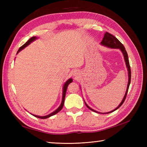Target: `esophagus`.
Here are the masks:
<instances>
[{"mask_svg":"<svg viewBox=\"0 0 147 147\" xmlns=\"http://www.w3.org/2000/svg\"><path fill=\"white\" fill-rule=\"evenodd\" d=\"M79 74V71H78V70H74V72H73V75L74 76H77V75H78Z\"/></svg>","mask_w":147,"mask_h":147,"instance_id":"obj_1","label":"esophagus"}]
</instances>
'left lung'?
I'll return each mask as SVG.
<instances>
[{"label": "left lung", "mask_w": 147, "mask_h": 147, "mask_svg": "<svg viewBox=\"0 0 147 147\" xmlns=\"http://www.w3.org/2000/svg\"><path fill=\"white\" fill-rule=\"evenodd\" d=\"M101 43L102 45H104L105 46H107L108 47H111V48H113V49H119L121 51L123 52V54L124 55V60H125L126 62V66L127 67V71H128V76H129V80H128V84H127V90H126V92L125 93V95L124 96V98L123 100H122L121 103L119 104V105L118 106L117 108H115L114 111H112L110 112H113L115 110H117L118 108H119L121 106L123 105V104L124 103V100L126 98V95L127 92H128V89H129V86L130 85V82H131V67H130V65H129V59H128V55H127V52L125 49V47H124V45H123V43H121V42L117 38H115L114 36H113L112 34L109 33L108 32H105L104 34V38H103ZM85 104L86 105V107H88L89 109H90L91 111H93L94 112H96L94 110H93L92 109L90 108L89 106H88L86 105V104L85 103Z\"/></svg>", "instance_id": "8db88e82"}]
</instances>
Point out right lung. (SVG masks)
<instances>
[{"label":"right lung","mask_w":147,"mask_h":147,"mask_svg":"<svg viewBox=\"0 0 147 147\" xmlns=\"http://www.w3.org/2000/svg\"><path fill=\"white\" fill-rule=\"evenodd\" d=\"M36 38V36H33V37H32V38H30L25 43H24V44L23 45H22V46L21 47H20V49H19V50H18V51L17 53H18L20 51H21L22 49H23L24 48H25L26 46L28 45L31 42H32L33 41H34V40H35ZM72 82H73V80H72L71 78H70L69 80H68L67 81V82L65 83L64 85V88H63V94H62V103H61V105L59 106V108L57 109V110H55L54 112H53L52 113H51V114H49V115H45V116H38V115H34V116H35V117H38V118H40V119H46V118H48V117H49L52 116V115H55V114H57L58 112H59V111H60L61 110V109H62V107H63V105H64V99H65V93H66L67 88L68 85H69V83H71Z\"/></svg>","instance_id":"add662e5"}]
</instances>
